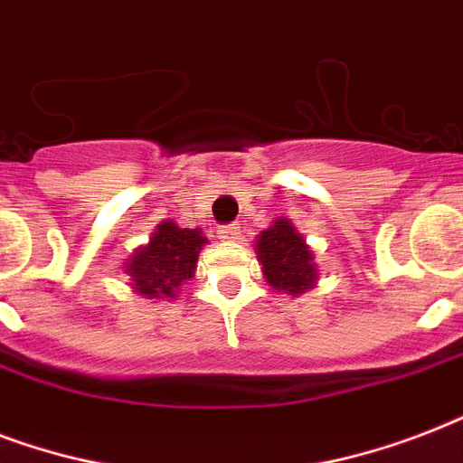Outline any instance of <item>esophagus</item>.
I'll use <instances>...</instances> for the list:
<instances>
[{
    "label": "esophagus",
    "instance_id": "34e87169",
    "mask_svg": "<svg viewBox=\"0 0 463 463\" xmlns=\"http://www.w3.org/2000/svg\"><path fill=\"white\" fill-rule=\"evenodd\" d=\"M240 238V225L231 223V225H221L218 228V240H223V242H235Z\"/></svg>",
    "mask_w": 463,
    "mask_h": 463
}]
</instances>
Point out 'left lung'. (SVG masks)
I'll list each match as a JSON object with an SVG mask.
<instances>
[{
    "mask_svg": "<svg viewBox=\"0 0 463 463\" xmlns=\"http://www.w3.org/2000/svg\"><path fill=\"white\" fill-rule=\"evenodd\" d=\"M254 252L261 274L276 293L300 298L319 281L315 252L288 218H274L254 240Z\"/></svg>",
    "mask_w": 463,
    "mask_h": 463,
    "instance_id": "obj_1",
    "label": "left lung"
}]
</instances>
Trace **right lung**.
I'll use <instances>...</instances> for the list:
<instances>
[{"label":"right lung","mask_w":463,"mask_h":463,"mask_svg":"<svg viewBox=\"0 0 463 463\" xmlns=\"http://www.w3.org/2000/svg\"><path fill=\"white\" fill-rule=\"evenodd\" d=\"M203 245H209V240L202 228H180L167 218L156 225L146 245L137 247L122 269L137 296L177 300L182 286L194 279Z\"/></svg>","instance_id":"1"}]
</instances>
